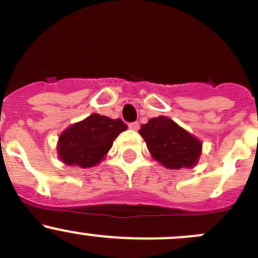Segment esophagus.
Here are the masks:
<instances>
[{"label": "esophagus", "instance_id": "34e87169", "mask_svg": "<svg viewBox=\"0 0 258 258\" xmlns=\"http://www.w3.org/2000/svg\"><path fill=\"white\" fill-rule=\"evenodd\" d=\"M139 123L138 121H134V123H130L129 124V128L132 130H134V132H137V130H139Z\"/></svg>", "mask_w": 258, "mask_h": 258}]
</instances>
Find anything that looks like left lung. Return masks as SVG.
<instances>
[{"label": "left lung", "instance_id": "8db88e82", "mask_svg": "<svg viewBox=\"0 0 258 258\" xmlns=\"http://www.w3.org/2000/svg\"><path fill=\"white\" fill-rule=\"evenodd\" d=\"M139 134L147 143L154 160L165 168L190 169L200 159L203 143L168 116L151 118L143 124Z\"/></svg>", "mask_w": 258, "mask_h": 258}]
</instances>
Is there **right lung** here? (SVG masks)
Wrapping results in <instances>:
<instances>
[{"instance_id":"1","label":"right lung","mask_w":258,"mask_h":258,"mask_svg":"<svg viewBox=\"0 0 258 258\" xmlns=\"http://www.w3.org/2000/svg\"><path fill=\"white\" fill-rule=\"evenodd\" d=\"M126 129L120 119L90 114L63 130L58 138V156L66 165L92 168L104 160L115 138Z\"/></svg>"}]
</instances>
